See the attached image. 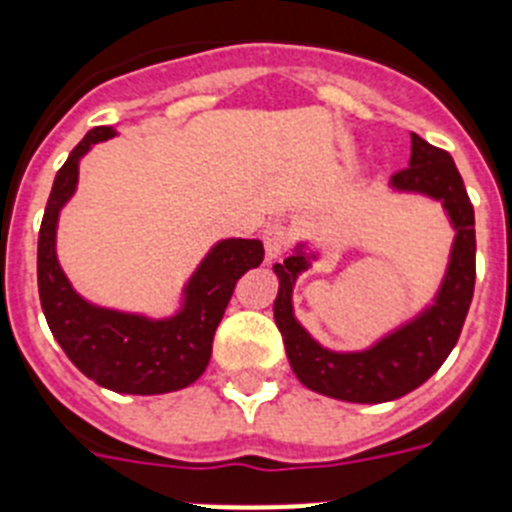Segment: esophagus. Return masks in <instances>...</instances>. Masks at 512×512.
I'll return each instance as SVG.
<instances>
[{
    "label": "esophagus",
    "mask_w": 512,
    "mask_h": 512,
    "mask_svg": "<svg viewBox=\"0 0 512 512\" xmlns=\"http://www.w3.org/2000/svg\"><path fill=\"white\" fill-rule=\"evenodd\" d=\"M295 243V230L284 223H271L264 230V248L269 259H279Z\"/></svg>",
    "instance_id": "34e87169"
}]
</instances>
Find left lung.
<instances>
[{
  "label": "left lung",
  "instance_id": "8db88e82",
  "mask_svg": "<svg viewBox=\"0 0 512 512\" xmlns=\"http://www.w3.org/2000/svg\"><path fill=\"white\" fill-rule=\"evenodd\" d=\"M410 166L392 174L397 192H418L433 197L449 212L456 230L449 271L443 277L436 300L418 318L384 336L366 351L336 354L312 341L310 333L295 320L292 287L310 266V256L297 248L295 256L274 264L279 277V295L274 300V320L284 338L292 372L305 387L320 395L346 402H390L408 395L446 361L456 346L461 325L467 320L477 277V238H474V207L454 158L443 148L431 146L410 133Z\"/></svg>",
  "mask_w": 512,
  "mask_h": 512
}]
</instances>
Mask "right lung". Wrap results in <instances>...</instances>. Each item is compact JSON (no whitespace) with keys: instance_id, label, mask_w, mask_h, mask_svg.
<instances>
[{"instance_id":"right-lung-1","label":"right lung","mask_w":512,"mask_h":512,"mask_svg":"<svg viewBox=\"0 0 512 512\" xmlns=\"http://www.w3.org/2000/svg\"><path fill=\"white\" fill-rule=\"evenodd\" d=\"M112 135L107 125L92 128L58 169L38 235L40 305L53 338L81 374L122 395H164L202 377L235 282L264 261V246L246 238L217 243L189 279L184 307L174 318L107 310L76 295L56 259L58 212L76 192L79 158Z\"/></svg>"}]
</instances>
